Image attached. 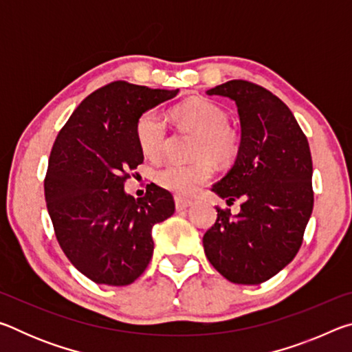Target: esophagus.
I'll use <instances>...</instances> for the list:
<instances>
[{"label":"esophagus","mask_w":352,"mask_h":352,"mask_svg":"<svg viewBox=\"0 0 352 352\" xmlns=\"http://www.w3.org/2000/svg\"><path fill=\"white\" fill-rule=\"evenodd\" d=\"M194 201L192 200H188V199H182V197H175V210L177 211H183L192 205Z\"/></svg>","instance_id":"obj_1"}]
</instances>
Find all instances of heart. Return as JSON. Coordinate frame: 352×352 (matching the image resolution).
Here are the masks:
<instances>
[{
    "label": "heart",
    "mask_w": 352,
    "mask_h": 352,
    "mask_svg": "<svg viewBox=\"0 0 352 352\" xmlns=\"http://www.w3.org/2000/svg\"><path fill=\"white\" fill-rule=\"evenodd\" d=\"M172 116L182 127L197 133L194 142V157L197 160L189 164H166L157 170L155 180L170 192L190 195L211 178V159L219 166L234 162L241 151V135L228 124V113L204 98L183 100L174 107ZM166 136L168 129L164 119L152 110L142 113L136 122V140L147 158H162Z\"/></svg>",
    "instance_id": "obj_1"
}]
</instances>
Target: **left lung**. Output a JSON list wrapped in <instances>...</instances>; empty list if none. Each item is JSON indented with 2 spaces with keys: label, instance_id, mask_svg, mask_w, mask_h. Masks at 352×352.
Listing matches in <instances>:
<instances>
[{
  "label": "left lung",
  "instance_id": "8db88e82",
  "mask_svg": "<svg viewBox=\"0 0 352 352\" xmlns=\"http://www.w3.org/2000/svg\"><path fill=\"white\" fill-rule=\"evenodd\" d=\"M233 99L241 119V151L212 184L239 214L216 206L204 236L214 269L234 284H261L281 272L302 243L314 208L312 157L306 135L281 99L256 83L230 80L208 90Z\"/></svg>",
  "mask_w": 352,
  "mask_h": 352
}]
</instances>
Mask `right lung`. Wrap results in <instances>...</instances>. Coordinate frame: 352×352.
Listing matches in <instances>:
<instances>
[{
    "label": "right lung",
    "instance_id": "right-lung-1",
    "mask_svg": "<svg viewBox=\"0 0 352 352\" xmlns=\"http://www.w3.org/2000/svg\"><path fill=\"white\" fill-rule=\"evenodd\" d=\"M177 93L111 82L82 100L52 146L47 212L63 253L96 284L140 278L153 254V225L175 211L169 190L151 183L135 199L124 182L144 160L136 140L140 116Z\"/></svg>",
    "mask_w": 352,
    "mask_h": 352
}]
</instances>
